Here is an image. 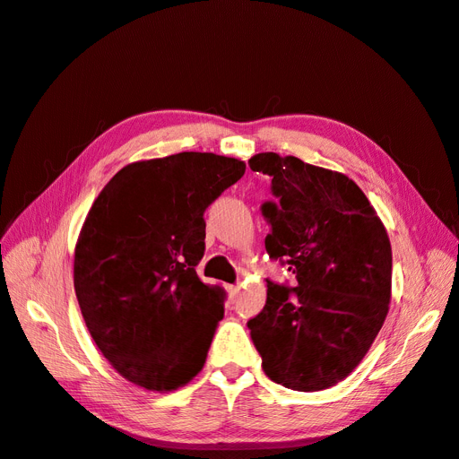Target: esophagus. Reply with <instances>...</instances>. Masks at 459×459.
<instances>
[{
    "mask_svg": "<svg viewBox=\"0 0 459 459\" xmlns=\"http://www.w3.org/2000/svg\"><path fill=\"white\" fill-rule=\"evenodd\" d=\"M226 289H228V295L231 297V299H235V297H238L239 295V285H226Z\"/></svg>",
    "mask_w": 459,
    "mask_h": 459,
    "instance_id": "esophagus-1",
    "label": "esophagus"
}]
</instances>
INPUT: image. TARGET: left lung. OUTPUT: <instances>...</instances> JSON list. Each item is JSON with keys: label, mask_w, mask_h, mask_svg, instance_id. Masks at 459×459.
<instances>
[{"label": "left lung", "mask_w": 459, "mask_h": 459, "mask_svg": "<svg viewBox=\"0 0 459 459\" xmlns=\"http://www.w3.org/2000/svg\"><path fill=\"white\" fill-rule=\"evenodd\" d=\"M248 164L272 176L273 201L262 204L270 224L264 243L297 285L268 281L264 310L247 325L272 381L324 391L354 371L385 324L391 241L349 176L277 152H258Z\"/></svg>", "instance_id": "obj_1"}]
</instances>
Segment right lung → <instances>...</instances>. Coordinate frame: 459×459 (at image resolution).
<instances>
[{
  "instance_id": "add662e5",
  "label": "right lung",
  "mask_w": 459,
  "mask_h": 459,
  "mask_svg": "<svg viewBox=\"0 0 459 459\" xmlns=\"http://www.w3.org/2000/svg\"><path fill=\"white\" fill-rule=\"evenodd\" d=\"M245 174L239 159L178 152L118 170L74 248V290L97 349L124 379L170 393L203 369L224 289L204 285V211Z\"/></svg>"
}]
</instances>
